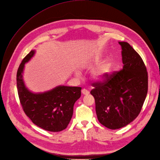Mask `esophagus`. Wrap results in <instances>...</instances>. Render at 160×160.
<instances>
[{
  "label": "esophagus",
  "mask_w": 160,
  "mask_h": 160,
  "mask_svg": "<svg viewBox=\"0 0 160 160\" xmlns=\"http://www.w3.org/2000/svg\"><path fill=\"white\" fill-rule=\"evenodd\" d=\"M81 92H82V94H85V95H88V94H89V91H87V89H85V88L82 89Z\"/></svg>",
  "instance_id": "1"
}]
</instances>
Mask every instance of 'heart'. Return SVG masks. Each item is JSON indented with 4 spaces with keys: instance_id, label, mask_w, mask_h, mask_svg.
<instances>
[{
    "instance_id": "b5f03b06",
    "label": "heart",
    "mask_w": 160,
    "mask_h": 160,
    "mask_svg": "<svg viewBox=\"0 0 160 160\" xmlns=\"http://www.w3.org/2000/svg\"><path fill=\"white\" fill-rule=\"evenodd\" d=\"M111 69V64L109 62H106L104 64L100 66L98 68L94 71L92 73V78L96 81L103 80L106 76L110 72ZM76 75H78L79 73H76Z\"/></svg>"
}]
</instances>
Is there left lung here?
Wrapping results in <instances>:
<instances>
[{
  "label": "left lung",
  "instance_id": "left-lung-1",
  "mask_svg": "<svg viewBox=\"0 0 160 160\" xmlns=\"http://www.w3.org/2000/svg\"><path fill=\"white\" fill-rule=\"evenodd\" d=\"M122 48L123 69L92 84L99 122L110 129L130 123L141 111L148 92V72L140 56L127 42Z\"/></svg>",
  "mask_w": 160,
  "mask_h": 160
}]
</instances>
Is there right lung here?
I'll use <instances>...</instances> for the list:
<instances>
[{"label": "right lung", "instance_id": "obj_1", "mask_svg": "<svg viewBox=\"0 0 160 160\" xmlns=\"http://www.w3.org/2000/svg\"><path fill=\"white\" fill-rule=\"evenodd\" d=\"M35 54L34 50L23 59L18 68L16 81L19 98L23 110L34 124L52 132L65 129L71 120L75 102L81 97V88L58 86L52 90L35 94L25 87L22 78L25 63Z\"/></svg>", "mask_w": 160, "mask_h": 160}]
</instances>
